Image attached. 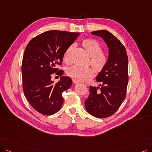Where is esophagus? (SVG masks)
<instances>
[{
    "instance_id": "1",
    "label": "esophagus",
    "mask_w": 152,
    "mask_h": 152,
    "mask_svg": "<svg viewBox=\"0 0 152 152\" xmlns=\"http://www.w3.org/2000/svg\"><path fill=\"white\" fill-rule=\"evenodd\" d=\"M73 82L74 84H77V83H79V81H77V80H76V79H73Z\"/></svg>"
}]
</instances>
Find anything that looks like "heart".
<instances>
[{
	"label": "heart",
	"instance_id": "b5f03b06",
	"mask_svg": "<svg viewBox=\"0 0 152 152\" xmlns=\"http://www.w3.org/2000/svg\"><path fill=\"white\" fill-rule=\"evenodd\" d=\"M83 45L91 57V63L97 72L102 71L108 61V55L102 52L103 47L101 44L94 39H86L83 42ZM73 45L68 47L63 54V60L68 61L70 52ZM67 75L77 81H83L87 77L93 76L94 71L91 67H81L77 65L72 66L68 68Z\"/></svg>",
	"mask_w": 152,
	"mask_h": 152
}]
</instances>
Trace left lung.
I'll return each instance as SVG.
<instances>
[{
	"instance_id": "1",
	"label": "left lung",
	"mask_w": 152,
	"mask_h": 152,
	"mask_svg": "<svg viewBox=\"0 0 152 152\" xmlns=\"http://www.w3.org/2000/svg\"><path fill=\"white\" fill-rule=\"evenodd\" d=\"M101 37L108 49V61L96 77L100 87L90 86V94L85 101L88 113L94 117L105 118L113 115L124 101L128 84V58L123 44L110 32H91Z\"/></svg>"
}]
</instances>
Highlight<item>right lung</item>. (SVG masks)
<instances>
[{"instance_id":"obj_1","label":"right lung","mask_w":152,"mask_h":152,"mask_svg":"<svg viewBox=\"0 0 152 152\" xmlns=\"http://www.w3.org/2000/svg\"><path fill=\"white\" fill-rule=\"evenodd\" d=\"M79 35L78 33L53 30L32 39L24 52L21 72L23 89L28 101L37 111L52 115L61 108L62 93L72 84L68 76H61L55 84L51 80L53 73L63 74L58 70L63 54Z\"/></svg>"}]
</instances>
